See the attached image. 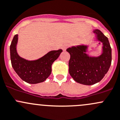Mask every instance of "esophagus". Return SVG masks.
<instances>
[{
    "label": "esophagus",
    "instance_id": "34e87169",
    "mask_svg": "<svg viewBox=\"0 0 120 120\" xmlns=\"http://www.w3.org/2000/svg\"><path fill=\"white\" fill-rule=\"evenodd\" d=\"M68 47H69L68 44H64V45H63L62 46V50H64V51H65V50H66V49H67V48Z\"/></svg>",
    "mask_w": 120,
    "mask_h": 120
}]
</instances>
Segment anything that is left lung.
Returning <instances> with one entry per match:
<instances>
[{"label":"left lung","instance_id":"obj_1","mask_svg":"<svg viewBox=\"0 0 120 120\" xmlns=\"http://www.w3.org/2000/svg\"><path fill=\"white\" fill-rule=\"evenodd\" d=\"M97 39L102 43V54L92 57L86 54L88 46L80 45L66 50L70 55L69 72L75 81L84 85H93L99 82L108 71L112 63V49L109 41L103 33L94 30Z\"/></svg>","mask_w":120,"mask_h":120}]
</instances>
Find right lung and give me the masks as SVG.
I'll use <instances>...</instances> for the list:
<instances>
[{"label":"right lung","mask_w":120,"mask_h":120,"mask_svg":"<svg viewBox=\"0 0 120 120\" xmlns=\"http://www.w3.org/2000/svg\"><path fill=\"white\" fill-rule=\"evenodd\" d=\"M18 34L13 38L10 45V58L12 66L22 80L29 84L45 81L51 75V65L62 52L61 49L51 51L40 58L28 60L20 57L17 52Z\"/></svg>","instance_id":"right-lung-1"}]
</instances>
